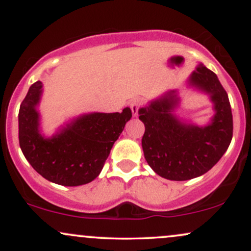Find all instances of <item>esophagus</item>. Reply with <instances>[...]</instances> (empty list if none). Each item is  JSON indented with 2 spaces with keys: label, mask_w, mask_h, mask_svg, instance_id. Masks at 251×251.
<instances>
[{
  "label": "esophagus",
  "mask_w": 251,
  "mask_h": 251,
  "mask_svg": "<svg viewBox=\"0 0 251 251\" xmlns=\"http://www.w3.org/2000/svg\"><path fill=\"white\" fill-rule=\"evenodd\" d=\"M143 103H144V101H143L142 98H134V99L129 102V107H131V109H132V113H133V116H138V111H139L140 107H142Z\"/></svg>",
  "instance_id": "esophagus-1"
}]
</instances>
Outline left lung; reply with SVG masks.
Returning a JSON list of instances; mask_svg holds the SVG:
<instances>
[{"label":"left lung","mask_w":251,"mask_h":251,"mask_svg":"<svg viewBox=\"0 0 251 251\" xmlns=\"http://www.w3.org/2000/svg\"><path fill=\"white\" fill-rule=\"evenodd\" d=\"M190 85L210 94L215 105L211 124L204 127L184 124L171 113L175 91L139 109L145 125L142 146L146 162L160 177L188 180L208 172L226 153L232 139V113L226 89L212 71L198 65Z\"/></svg>","instance_id":"obj_1"}]
</instances>
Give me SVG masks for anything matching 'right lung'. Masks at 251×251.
Here are the masks:
<instances>
[{
    "label": "right lung",
    "mask_w": 251,
    "mask_h": 251,
    "mask_svg": "<svg viewBox=\"0 0 251 251\" xmlns=\"http://www.w3.org/2000/svg\"><path fill=\"white\" fill-rule=\"evenodd\" d=\"M41 93L42 82H34L20 106L19 140L25 159L37 174L59 185L77 186L96 179L131 119V109L85 114L51 138H45L39 132L36 111Z\"/></svg>",
    "instance_id": "add662e5"
}]
</instances>
